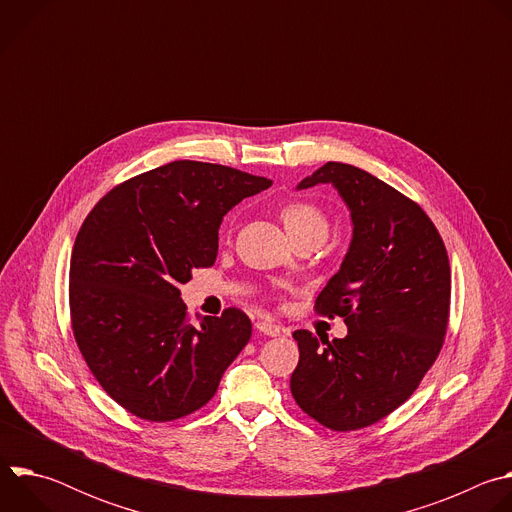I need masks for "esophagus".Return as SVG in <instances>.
<instances>
[{
    "label": "esophagus",
    "instance_id": "34e87169",
    "mask_svg": "<svg viewBox=\"0 0 512 512\" xmlns=\"http://www.w3.org/2000/svg\"><path fill=\"white\" fill-rule=\"evenodd\" d=\"M255 328H257V332H261V334H265V336H271V338L281 334V328H279L277 324H273V322H267V320L255 322Z\"/></svg>",
    "mask_w": 512,
    "mask_h": 512
}]
</instances>
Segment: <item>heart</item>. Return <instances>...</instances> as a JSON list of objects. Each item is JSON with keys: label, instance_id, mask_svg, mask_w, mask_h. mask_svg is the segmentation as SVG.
<instances>
[{"label": "heart", "instance_id": "b5f03b06", "mask_svg": "<svg viewBox=\"0 0 512 512\" xmlns=\"http://www.w3.org/2000/svg\"><path fill=\"white\" fill-rule=\"evenodd\" d=\"M281 221L291 239H300L302 235L328 233V218L326 214L312 202L306 200H291L281 208Z\"/></svg>", "mask_w": 512, "mask_h": 512}]
</instances>
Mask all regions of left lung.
<instances>
[{"mask_svg": "<svg viewBox=\"0 0 512 512\" xmlns=\"http://www.w3.org/2000/svg\"><path fill=\"white\" fill-rule=\"evenodd\" d=\"M330 184L350 210L352 239L316 312L340 316L344 338L296 330L300 362L289 387L318 423L350 431L405 403L442 350L452 275L446 245L419 204L342 162H328L298 190Z\"/></svg>", "mask_w": 512, "mask_h": 512, "instance_id": "8db88e82", "label": "left lung"}]
</instances>
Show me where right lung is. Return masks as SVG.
I'll use <instances>...</instances> for the list:
<instances>
[{"label": "right lung", "instance_id": "right-lung-1", "mask_svg": "<svg viewBox=\"0 0 512 512\" xmlns=\"http://www.w3.org/2000/svg\"><path fill=\"white\" fill-rule=\"evenodd\" d=\"M271 180L180 160L139 174L89 212L70 257V320L99 385L129 413L174 421L206 405L251 338L237 308L190 324L180 283L218 253L223 216Z\"/></svg>", "mask_w": 512, "mask_h": 512}]
</instances>
